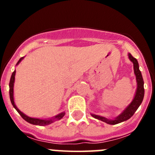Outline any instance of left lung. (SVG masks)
I'll list each match as a JSON object with an SVG mask.
<instances>
[{
  "label": "left lung",
  "mask_w": 155,
  "mask_h": 155,
  "mask_svg": "<svg viewBox=\"0 0 155 155\" xmlns=\"http://www.w3.org/2000/svg\"><path fill=\"white\" fill-rule=\"evenodd\" d=\"M128 57L130 61L134 64V74L136 76V81H137V90L135 94H134V99L132 100V102L127 105L126 109H124L118 116H116V118L111 120V119L105 118L104 116H98V115L91 114V116L94 118L97 119L98 120H101L102 122H105L106 124H110V125H115V124H120L122 122H124L126 120H129L133 116L134 113L136 112L137 109L139 108V106L141 104L142 101L143 99V96H144V87H143V77H142L141 72L139 69V64H138L136 58H134L130 53H128Z\"/></svg>",
  "instance_id": "1"
}]
</instances>
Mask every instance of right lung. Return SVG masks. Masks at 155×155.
<instances>
[{"instance_id":"obj_1","label":"right lung","mask_w":155,"mask_h":155,"mask_svg":"<svg viewBox=\"0 0 155 155\" xmlns=\"http://www.w3.org/2000/svg\"><path fill=\"white\" fill-rule=\"evenodd\" d=\"M24 57H21V58L19 59V61H18V63L16 64V65H18L19 63L21 62V61L23 60ZM15 73L16 71L15 70L13 73H12V77H11V80H10V83H9V94H10V99L11 102H12V105L14 106V108L17 110L18 113L20 114V116L24 119L28 123L31 124H33V125H36V126H47L50 125V124H53V122L57 121V120H60L63 118L65 115V112H63V113H61L60 114L57 115L54 117H52V118L50 119H39V118H32V117H29V116H26V115L23 113L22 112L19 110L18 109V107L15 105V101H14V84H15Z\"/></svg>"}]
</instances>
